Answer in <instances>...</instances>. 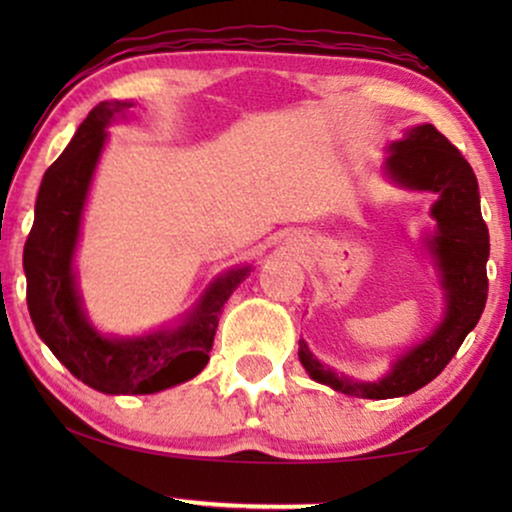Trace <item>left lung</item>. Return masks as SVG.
<instances>
[{
    "label": "left lung",
    "instance_id": "obj_1",
    "mask_svg": "<svg viewBox=\"0 0 512 512\" xmlns=\"http://www.w3.org/2000/svg\"><path fill=\"white\" fill-rule=\"evenodd\" d=\"M384 174L408 191L436 193L431 216L436 230L426 240L436 261L445 296V314L431 335L410 347L384 377L375 382L352 380L324 366L310 352L305 340L298 345V359L314 382L326 384L356 398H398L422 389L457 354L461 342L480 321L487 303L489 230L480 214L478 179L466 158L450 139L431 123L405 130L403 139L389 144Z\"/></svg>",
    "mask_w": 512,
    "mask_h": 512
}]
</instances>
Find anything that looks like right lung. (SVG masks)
Returning <instances> with one entry per match:
<instances>
[{
	"label": "right lung",
	"instance_id": "right-lung-1",
	"mask_svg": "<svg viewBox=\"0 0 512 512\" xmlns=\"http://www.w3.org/2000/svg\"><path fill=\"white\" fill-rule=\"evenodd\" d=\"M130 107L132 102H100L79 125L41 179L23 251L27 310L39 338L69 373L111 396L156 394L193 380L207 366L223 305L251 272V265H242L216 277L179 326L118 338L90 324L74 254L107 128Z\"/></svg>",
	"mask_w": 512,
	"mask_h": 512
}]
</instances>
